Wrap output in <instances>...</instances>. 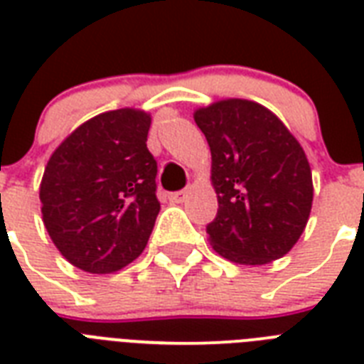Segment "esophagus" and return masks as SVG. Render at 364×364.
<instances>
[{
	"label": "esophagus",
	"mask_w": 364,
	"mask_h": 364,
	"mask_svg": "<svg viewBox=\"0 0 364 364\" xmlns=\"http://www.w3.org/2000/svg\"><path fill=\"white\" fill-rule=\"evenodd\" d=\"M188 191H179V193H171L170 194V200L173 202V204H181V202H185V198H187Z\"/></svg>",
	"instance_id": "1"
}]
</instances>
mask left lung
Instances as JSON below:
<instances>
[{"instance_id": "left-lung-1", "label": "left lung", "mask_w": 364, "mask_h": 364, "mask_svg": "<svg viewBox=\"0 0 364 364\" xmlns=\"http://www.w3.org/2000/svg\"><path fill=\"white\" fill-rule=\"evenodd\" d=\"M211 151L215 219L205 227L217 253L238 264L282 259L304 232L314 185L304 149L272 111L223 100L194 113Z\"/></svg>"}]
</instances>
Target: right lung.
Instances as JSON below:
<instances>
[{"label":"right lung","instance_id":"right-lung-1","mask_svg":"<svg viewBox=\"0 0 364 364\" xmlns=\"http://www.w3.org/2000/svg\"><path fill=\"white\" fill-rule=\"evenodd\" d=\"M151 117L107 111L60 143L43 173V223L58 251L90 274H111L143 253L160 211Z\"/></svg>","mask_w":364,"mask_h":364}]
</instances>
